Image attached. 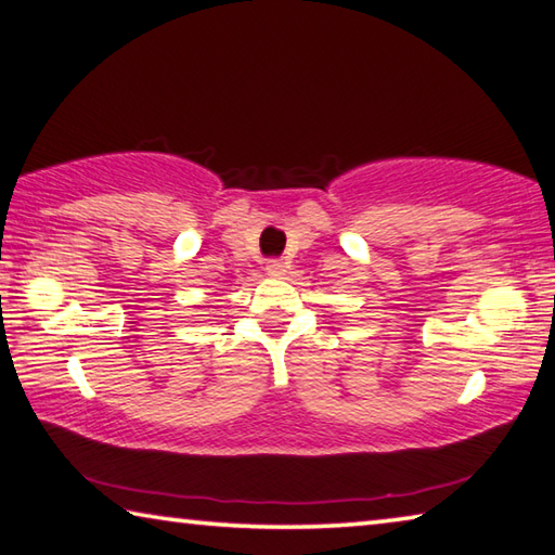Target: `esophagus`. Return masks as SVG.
I'll return each mask as SVG.
<instances>
[{"label": "esophagus", "mask_w": 555, "mask_h": 555, "mask_svg": "<svg viewBox=\"0 0 555 555\" xmlns=\"http://www.w3.org/2000/svg\"><path fill=\"white\" fill-rule=\"evenodd\" d=\"M266 270H268V275H283V272H285V262L280 260V258H270V260L266 262Z\"/></svg>", "instance_id": "esophagus-1"}]
</instances>
